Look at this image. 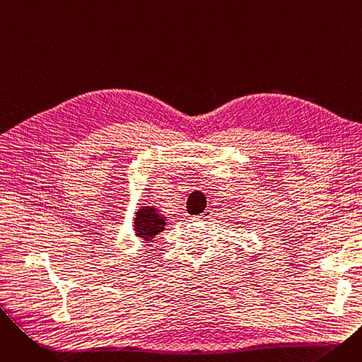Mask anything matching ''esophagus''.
<instances>
[{
    "label": "esophagus",
    "instance_id": "esophagus-1",
    "mask_svg": "<svg viewBox=\"0 0 362 362\" xmlns=\"http://www.w3.org/2000/svg\"><path fill=\"white\" fill-rule=\"evenodd\" d=\"M210 217H211V211H210V210H205L202 214L197 216L195 220H198V221H206Z\"/></svg>",
    "mask_w": 362,
    "mask_h": 362
}]
</instances>
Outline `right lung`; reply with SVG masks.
I'll return each instance as SVG.
<instances>
[{
  "label": "right lung",
  "mask_w": 362,
  "mask_h": 362,
  "mask_svg": "<svg viewBox=\"0 0 362 362\" xmlns=\"http://www.w3.org/2000/svg\"><path fill=\"white\" fill-rule=\"evenodd\" d=\"M165 226V221L160 214H157V210L154 206H146L144 210L138 211L135 218V233L139 238H144L145 240H149L156 235L161 233Z\"/></svg>",
  "instance_id": "right-lung-1"
}]
</instances>
